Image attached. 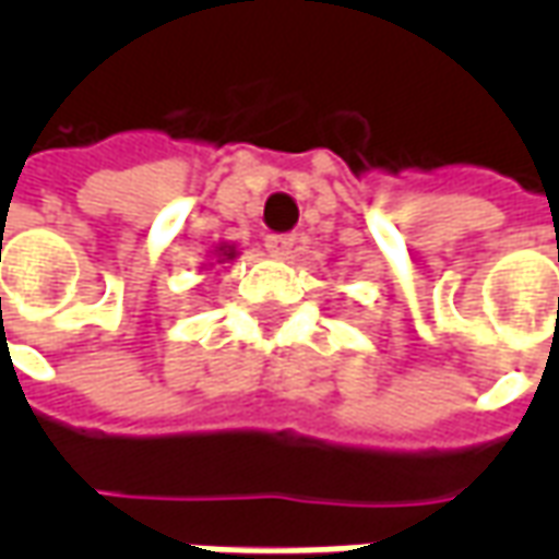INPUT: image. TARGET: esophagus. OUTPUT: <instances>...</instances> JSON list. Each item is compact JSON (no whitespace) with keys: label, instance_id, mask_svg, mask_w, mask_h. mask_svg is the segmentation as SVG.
<instances>
[{"label":"esophagus","instance_id":"34e87169","mask_svg":"<svg viewBox=\"0 0 559 559\" xmlns=\"http://www.w3.org/2000/svg\"><path fill=\"white\" fill-rule=\"evenodd\" d=\"M293 245H296V236H290V233H272V236H266V251L272 257H287L293 251Z\"/></svg>","mask_w":559,"mask_h":559}]
</instances>
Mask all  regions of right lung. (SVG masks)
Segmentation results:
<instances>
[{
    "instance_id": "add662e5",
    "label": "right lung",
    "mask_w": 559,
    "mask_h": 559,
    "mask_svg": "<svg viewBox=\"0 0 559 559\" xmlns=\"http://www.w3.org/2000/svg\"><path fill=\"white\" fill-rule=\"evenodd\" d=\"M236 254H239V251H236V245L230 242H221L218 248H215V260H218V263H230Z\"/></svg>"
}]
</instances>
